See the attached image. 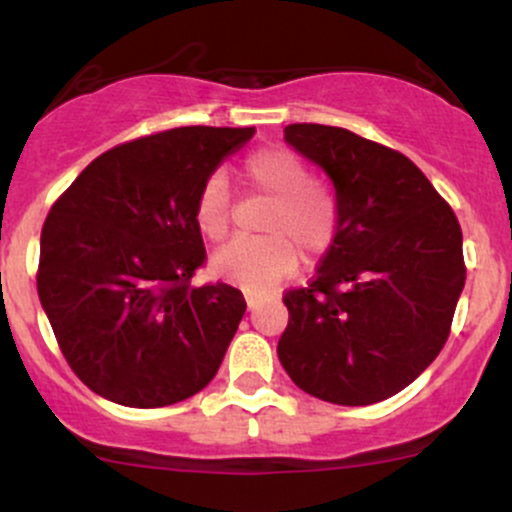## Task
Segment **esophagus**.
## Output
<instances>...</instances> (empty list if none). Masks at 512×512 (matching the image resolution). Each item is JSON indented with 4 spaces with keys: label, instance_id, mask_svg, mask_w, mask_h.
<instances>
[{
    "label": "esophagus",
    "instance_id": "1",
    "mask_svg": "<svg viewBox=\"0 0 512 512\" xmlns=\"http://www.w3.org/2000/svg\"><path fill=\"white\" fill-rule=\"evenodd\" d=\"M245 301H247V309H257V304H260V299L252 297V294H245Z\"/></svg>",
    "mask_w": 512,
    "mask_h": 512
}]
</instances>
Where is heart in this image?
Returning <instances> with one entry per match:
<instances>
[{"mask_svg": "<svg viewBox=\"0 0 512 512\" xmlns=\"http://www.w3.org/2000/svg\"><path fill=\"white\" fill-rule=\"evenodd\" d=\"M242 174L274 208L267 215L265 240H230L211 257L215 277L250 294H270L299 267V252L324 255L338 233V201L311 181L304 159L282 147L257 149L242 164ZM193 220L203 238L220 240L230 225V191L223 174H211L198 188Z\"/></svg>", "mask_w": 512, "mask_h": 512, "instance_id": "heart-1", "label": "heart"}]
</instances>
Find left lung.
<instances>
[{
	"label": "left lung",
	"mask_w": 512,
	"mask_h": 512,
	"mask_svg": "<svg viewBox=\"0 0 512 512\" xmlns=\"http://www.w3.org/2000/svg\"><path fill=\"white\" fill-rule=\"evenodd\" d=\"M284 139L331 179L338 233L309 287L284 294L279 363L333 405L387 400L449 338L466 282L461 225L395 149L326 125H289Z\"/></svg>",
	"instance_id": "left-lung-1"
}]
</instances>
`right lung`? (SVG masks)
I'll return each mask as SVG.
<instances>
[{
  "label": "right lung",
  "instance_id": "1",
  "mask_svg": "<svg viewBox=\"0 0 512 512\" xmlns=\"http://www.w3.org/2000/svg\"><path fill=\"white\" fill-rule=\"evenodd\" d=\"M255 127H179L90 161L41 230L39 299L73 373L105 400L166 407L218 373L247 304L193 287L198 188Z\"/></svg>",
  "mask_w": 512,
  "mask_h": 512
}]
</instances>
